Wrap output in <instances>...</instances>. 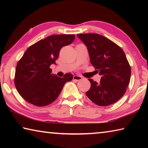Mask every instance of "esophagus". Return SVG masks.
I'll return each instance as SVG.
<instances>
[{"mask_svg":"<svg viewBox=\"0 0 148 148\" xmlns=\"http://www.w3.org/2000/svg\"><path fill=\"white\" fill-rule=\"evenodd\" d=\"M82 79V77L78 76V75H74L73 77V79L76 80V81H79V80H81Z\"/></svg>","mask_w":148,"mask_h":148,"instance_id":"34e87169","label":"esophagus"}]
</instances>
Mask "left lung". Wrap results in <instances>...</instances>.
Returning a JSON list of instances; mask_svg holds the SVG:
<instances>
[{
	"label": "left lung",
	"instance_id": "1",
	"mask_svg": "<svg viewBox=\"0 0 148 148\" xmlns=\"http://www.w3.org/2000/svg\"><path fill=\"white\" fill-rule=\"evenodd\" d=\"M88 49L90 61L101 75L99 83L88 79L91 87L86 95L98 106L114 104L123 96L130 82L131 66L118 45L98 34H77Z\"/></svg>",
	"mask_w": 148,
	"mask_h": 148
}]
</instances>
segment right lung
I'll list each match as a JSON object with an SVG mask.
<instances>
[{
    "label": "right lung",
    "mask_w": 148,
    "mask_h": 148,
    "mask_svg": "<svg viewBox=\"0 0 148 148\" xmlns=\"http://www.w3.org/2000/svg\"><path fill=\"white\" fill-rule=\"evenodd\" d=\"M74 38V34L51 35L26 50L17 62L14 77L15 86L22 98L39 107L56 101L73 75L67 73L59 77L52 73L50 66L56 63L62 47L72 43Z\"/></svg>",
    "instance_id": "obj_1"
}]
</instances>
